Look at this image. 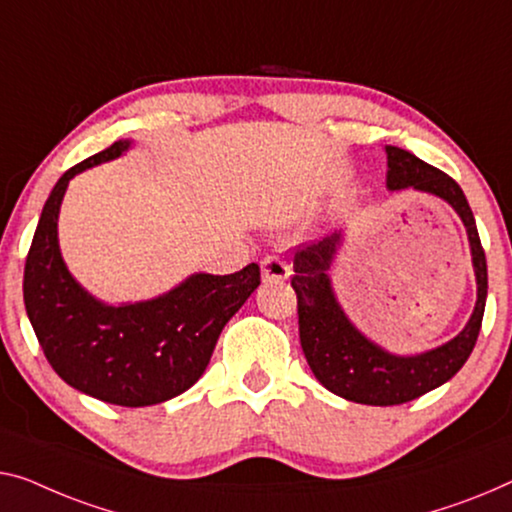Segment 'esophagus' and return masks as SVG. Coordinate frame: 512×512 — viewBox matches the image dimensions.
Instances as JSON below:
<instances>
[{
	"label": "esophagus",
	"instance_id": "obj_1",
	"mask_svg": "<svg viewBox=\"0 0 512 512\" xmlns=\"http://www.w3.org/2000/svg\"><path fill=\"white\" fill-rule=\"evenodd\" d=\"M289 264L285 259H280L276 255H269L262 259V280L264 282H282L289 278Z\"/></svg>",
	"mask_w": 512,
	"mask_h": 512
}]
</instances>
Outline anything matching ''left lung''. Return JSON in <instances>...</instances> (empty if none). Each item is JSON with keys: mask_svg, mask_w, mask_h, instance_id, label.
<instances>
[{"mask_svg": "<svg viewBox=\"0 0 512 512\" xmlns=\"http://www.w3.org/2000/svg\"><path fill=\"white\" fill-rule=\"evenodd\" d=\"M388 190L416 188L451 204L467 227L471 262H474L478 299L464 329L446 345L416 356L388 354L349 322L331 287V264L342 234L310 243L294 253L292 287L299 308V338L312 375L319 384L349 402L391 407L421 398L432 388L446 384L467 363L476 347L487 299V262L480 246L476 220L455 179L427 165L400 147H386Z\"/></svg>", "mask_w": 512, "mask_h": 512, "instance_id": "left-lung-1", "label": "left lung"}]
</instances>
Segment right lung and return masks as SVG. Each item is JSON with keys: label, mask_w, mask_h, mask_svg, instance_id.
<instances>
[{"label": "right lung", "mask_w": 512, "mask_h": 512, "mask_svg": "<svg viewBox=\"0 0 512 512\" xmlns=\"http://www.w3.org/2000/svg\"><path fill=\"white\" fill-rule=\"evenodd\" d=\"M128 149L131 140H119L61 174L34 232L22 294L38 345L68 386L119 407H149L177 398L202 377L220 331L257 289L259 266L230 276L193 273L140 303L108 305L82 289L61 259V200L75 174Z\"/></svg>", "instance_id": "right-lung-1"}]
</instances>
